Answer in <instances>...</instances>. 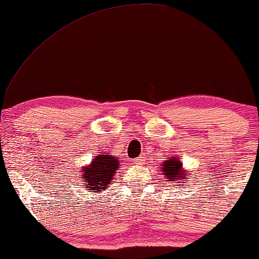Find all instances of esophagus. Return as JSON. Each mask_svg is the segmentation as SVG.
Segmentation results:
<instances>
[{
    "label": "esophagus",
    "mask_w": 259,
    "mask_h": 259,
    "mask_svg": "<svg viewBox=\"0 0 259 259\" xmlns=\"http://www.w3.org/2000/svg\"><path fill=\"white\" fill-rule=\"evenodd\" d=\"M144 156L143 155H141V156H138V157H136L134 159V164H143L144 163Z\"/></svg>",
    "instance_id": "esophagus-1"
}]
</instances>
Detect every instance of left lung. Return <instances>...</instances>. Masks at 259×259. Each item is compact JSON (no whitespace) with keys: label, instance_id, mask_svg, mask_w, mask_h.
<instances>
[{"label":"left lung","instance_id":"8db88e82","mask_svg":"<svg viewBox=\"0 0 259 259\" xmlns=\"http://www.w3.org/2000/svg\"><path fill=\"white\" fill-rule=\"evenodd\" d=\"M162 171L163 174L165 175L167 182H172V181L182 182L184 180V175H187V174H183L181 162L175 158H171L170 161L167 162H163Z\"/></svg>","mask_w":259,"mask_h":259}]
</instances>
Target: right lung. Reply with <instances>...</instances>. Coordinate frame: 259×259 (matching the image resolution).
Wrapping results in <instances>:
<instances>
[{
    "mask_svg": "<svg viewBox=\"0 0 259 259\" xmlns=\"http://www.w3.org/2000/svg\"><path fill=\"white\" fill-rule=\"evenodd\" d=\"M118 159L112 155H100L94 158L89 166L83 167L82 182L88 190H96V192L104 191L107 187L112 184L114 176L118 167Z\"/></svg>",
    "mask_w": 259,
    "mask_h": 259,
    "instance_id": "1",
    "label": "right lung"
}]
</instances>
